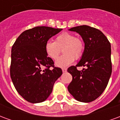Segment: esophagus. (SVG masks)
<instances>
[{"label":"esophagus","mask_w":120,"mask_h":120,"mask_svg":"<svg viewBox=\"0 0 120 120\" xmlns=\"http://www.w3.org/2000/svg\"><path fill=\"white\" fill-rule=\"evenodd\" d=\"M62 72L63 73H65V72H67V69H66V68H63Z\"/></svg>","instance_id":"34e87169"}]
</instances>
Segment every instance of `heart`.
Masks as SVG:
<instances>
[{
	"label": "heart",
	"instance_id": "1",
	"mask_svg": "<svg viewBox=\"0 0 120 120\" xmlns=\"http://www.w3.org/2000/svg\"><path fill=\"white\" fill-rule=\"evenodd\" d=\"M63 49L64 53L55 64L59 68H66L74 62L75 58L79 59L84 51V44L79 38L69 33H63L58 35L55 41H48L45 45L47 55L52 60H56Z\"/></svg>",
	"mask_w": 120,
	"mask_h": 120
}]
</instances>
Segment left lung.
<instances>
[{"mask_svg":"<svg viewBox=\"0 0 120 120\" xmlns=\"http://www.w3.org/2000/svg\"><path fill=\"white\" fill-rule=\"evenodd\" d=\"M71 31L78 33L85 44L80 60L71 66L68 72L73 76L68 86L69 92L77 101L89 103L103 93L112 73L111 44L98 29L83 25L72 27ZM86 67L78 71L77 67Z\"/></svg>","mask_w":120,"mask_h":120,"instance_id":"left-lung-1","label":"left lung"}]
</instances>
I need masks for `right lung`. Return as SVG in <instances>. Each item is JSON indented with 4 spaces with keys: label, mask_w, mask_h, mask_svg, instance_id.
<instances>
[{
    "label": "right lung",
    "mask_w": 120,
    "mask_h": 120,
    "mask_svg": "<svg viewBox=\"0 0 120 120\" xmlns=\"http://www.w3.org/2000/svg\"><path fill=\"white\" fill-rule=\"evenodd\" d=\"M62 30L47 26L33 27L20 34L12 47L11 78L19 94L30 103L44 101L62 75V69L54 67L53 60L47 57L45 51L48 40Z\"/></svg>",
    "instance_id": "obj_1"
}]
</instances>
